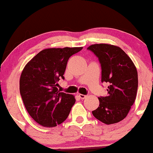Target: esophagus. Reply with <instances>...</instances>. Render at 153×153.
<instances>
[{
    "mask_svg": "<svg viewBox=\"0 0 153 153\" xmlns=\"http://www.w3.org/2000/svg\"><path fill=\"white\" fill-rule=\"evenodd\" d=\"M78 95H79V97H80V99H85L86 97H87V95H82V94H79Z\"/></svg>",
    "mask_w": 153,
    "mask_h": 153,
    "instance_id": "34e87169",
    "label": "esophagus"
}]
</instances>
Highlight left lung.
<instances>
[{
    "instance_id": "left-lung-1",
    "label": "left lung",
    "mask_w": 153,
    "mask_h": 153,
    "mask_svg": "<svg viewBox=\"0 0 153 153\" xmlns=\"http://www.w3.org/2000/svg\"><path fill=\"white\" fill-rule=\"evenodd\" d=\"M87 49L98 58L101 82L109 84L108 95L98 97L100 105L92 113L105 124L118 123L127 116L135 100L138 85L137 69L120 48L102 43Z\"/></svg>"
}]
</instances>
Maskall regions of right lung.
I'll list each match as a JSON object with an SVG mask.
<instances>
[{
	"instance_id": "right-lung-1",
	"label": "right lung",
	"mask_w": 153,
	"mask_h": 153,
	"mask_svg": "<svg viewBox=\"0 0 153 153\" xmlns=\"http://www.w3.org/2000/svg\"><path fill=\"white\" fill-rule=\"evenodd\" d=\"M80 48H48L38 53L25 66L20 79V93L31 117L47 128L56 127L67 119L75 99L73 95L58 91L64 78L70 57Z\"/></svg>"
}]
</instances>
